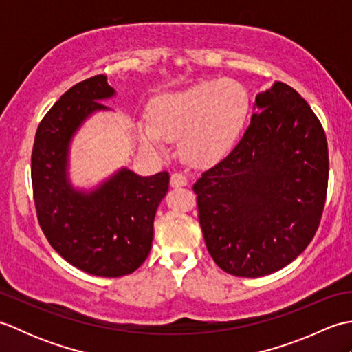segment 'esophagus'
Returning a JSON list of instances; mask_svg holds the SVG:
<instances>
[{
    "mask_svg": "<svg viewBox=\"0 0 352 352\" xmlns=\"http://www.w3.org/2000/svg\"><path fill=\"white\" fill-rule=\"evenodd\" d=\"M186 184H188V178H186V175L180 174V172H174V174L170 175L172 188H183Z\"/></svg>",
    "mask_w": 352,
    "mask_h": 352,
    "instance_id": "34e87169",
    "label": "esophagus"
}]
</instances>
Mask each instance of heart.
I'll use <instances>...</instances> for the list:
<instances>
[{
    "label": "heart",
    "mask_w": 352,
    "mask_h": 352,
    "mask_svg": "<svg viewBox=\"0 0 352 352\" xmlns=\"http://www.w3.org/2000/svg\"><path fill=\"white\" fill-rule=\"evenodd\" d=\"M251 98L236 80H212L159 95L149 104V125H139L140 142L162 149L178 139L186 160L210 164L226 157L248 122Z\"/></svg>",
    "instance_id": "heart-1"
}]
</instances>
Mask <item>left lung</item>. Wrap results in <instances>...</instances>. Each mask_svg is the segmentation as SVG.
<instances>
[{
    "label": "left lung",
    "instance_id": "8db88e82",
    "mask_svg": "<svg viewBox=\"0 0 352 352\" xmlns=\"http://www.w3.org/2000/svg\"><path fill=\"white\" fill-rule=\"evenodd\" d=\"M254 109L261 113L233 151L193 184L212 258L246 278L280 271L307 248L328 186L325 131L307 101L275 81Z\"/></svg>",
    "mask_w": 352,
    "mask_h": 352
}]
</instances>
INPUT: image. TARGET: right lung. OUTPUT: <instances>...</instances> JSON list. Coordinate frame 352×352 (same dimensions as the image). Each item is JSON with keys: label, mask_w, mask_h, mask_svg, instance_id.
I'll list each match as a JSON object with an SVG mask.
<instances>
[{"label": "right lung", "mask_w": 352, "mask_h": 352, "mask_svg": "<svg viewBox=\"0 0 352 352\" xmlns=\"http://www.w3.org/2000/svg\"><path fill=\"white\" fill-rule=\"evenodd\" d=\"M106 76L80 81L51 107L36 131L32 183L37 219L50 245L91 275H129L151 251L154 216L169 189L166 170L140 177L122 168L92 190L69 182V146L87 118L109 110Z\"/></svg>", "instance_id": "right-lung-1"}]
</instances>
